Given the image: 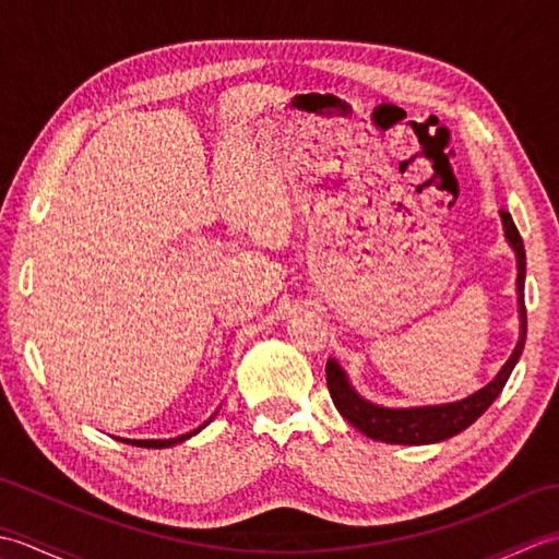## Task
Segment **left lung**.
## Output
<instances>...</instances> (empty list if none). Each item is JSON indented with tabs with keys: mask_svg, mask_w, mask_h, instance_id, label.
<instances>
[{
	"mask_svg": "<svg viewBox=\"0 0 559 559\" xmlns=\"http://www.w3.org/2000/svg\"><path fill=\"white\" fill-rule=\"evenodd\" d=\"M504 237L512 245L516 254V295H519V341L514 353L509 355V360L502 365V370L497 372L490 384L478 389L476 394H471L454 403H439V406H418V408H384L377 403L365 401L358 391H355L348 382L346 372L341 370L336 360L326 362V384L329 394L334 399V406L353 427H358L362 435L370 439H379L386 444H432L442 442V439L454 437L466 430L468 425L476 423L480 415L492 406V401L500 396L504 389L509 374H512L514 365L521 358L526 343V305H524V281H526V252L524 240L516 230V225L509 216V211H500Z\"/></svg>",
	"mask_w": 559,
	"mask_h": 559,
	"instance_id": "left-lung-1",
	"label": "left lung"
}]
</instances>
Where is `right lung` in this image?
Instances as JSON below:
<instances>
[{"label":"right lung","instance_id":"add662e5","mask_svg":"<svg viewBox=\"0 0 559 559\" xmlns=\"http://www.w3.org/2000/svg\"><path fill=\"white\" fill-rule=\"evenodd\" d=\"M213 418H209L204 425L201 427H206L209 423H211ZM201 427H197V430H192V432H187V435H180V437H173V439H122V442H127V444H132V447H146V449H165V447H173V444H180V442H185V439H189L192 435H197Z\"/></svg>","mask_w":559,"mask_h":559}]
</instances>
